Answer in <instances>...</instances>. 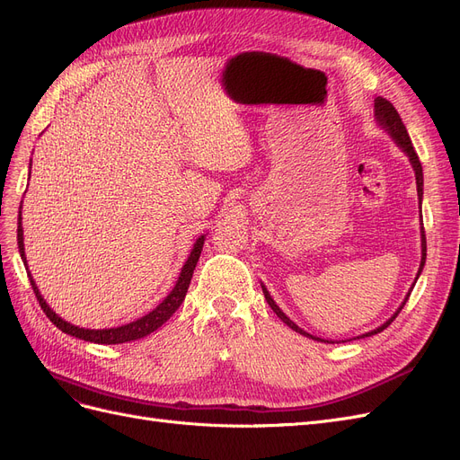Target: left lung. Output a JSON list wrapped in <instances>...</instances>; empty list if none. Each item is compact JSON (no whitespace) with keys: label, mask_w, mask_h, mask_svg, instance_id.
Listing matches in <instances>:
<instances>
[{"label":"left lung","mask_w":460,"mask_h":460,"mask_svg":"<svg viewBox=\"0 0 460 460\" xmlns=\"http://www.w3.org/2000/svg\"><path fill=\"white\" fill-rule=\"evenodd\" d=\"M376 119H377V123L390 134L393 136V140L402 147V151L405 153L407 157H410V163H411V166H413V170H415V180H417V195H419V204H420V200H422V166H420V161H419V155H417V151L413 149V144H411V138H410V134H407V128H405V125L402 123V117H400V113L396 111V108L390 104L388 100H385V98H377L376 100ZM420 248H422V258H420V267H419V273H417V277H415V282H417V279H419V275H420V270H422V267H424V261H427V236H424V227H420ZM415 282H413V286H415ZM413 286H411V290H413ZM261 288H263V296H265V299H267V303H269V307L275 311V314L284 322L286 326H290L294 332H297V333H301V335H305V337H311V339H314V341H324V339H320V337H314V335H311V333H307L305 330H301L297 324H294V322L288 318L282 311H280V307L279 305L275 303V299L270 297V294L267 292V288L261 284ZM411 290L407 292V296H405V299H403V303L400 305V309L390 316L383 326H379L377 330H373V332H367L366 335H362V337H369V335H376V333H379V332H383L385 328H388L390 324H393V320L400 314V311L403 309V305H405V301L410 299V296H411Z\"/></svg>","instance_id":"obj_1"}]
</instances>
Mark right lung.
Here are the masks:
<instances>
[{
    "label": "right lung",
    "mask_w": 460,
    "mask_h": 460,
    "mask_svg": "<svg viewBox=\"0 0 460 460\" xmlns=\"http://www.w3.org/2000/svg\"><path fill=\"white\" fill-rule=\"evenodd\" d=\"M21 208H22V202H21ZM204 239H207V234H200L197 243L193 244V250L190 253V258H187L185 265L181 267V273L178 277V282L176 286L172 288V292H170L163 303H159L155 309H153L151 313H147L146 316L138 318L130 322V324H125V326H119V328H108V330H84V328H79V326H74L70 324V322L62 320L57 313L50 311V307L47 305V301L43 299V296L40 294L38 286H36V280L31 279L30 270H28V279H30V284L33 288V294H36L40 305L43 313L47 314V318L53 322V324L62 330L64 333L72 335V337H79L83 339V341H91V343H98V345H119V343H127V341H134V339H142L146 335H149L151 332L159 330L164 322L172 316L178 307L181 305V301L185 299V294H187V288H190V282H191V277H193V270L197 267V261H199V256L202 252V244H204ZM16 241H19V252H21V258L26 265V256H24V231H22V217H21V212H19V229H16ZM28 267V265H26Z\"/></svg>",
    "instance_id": "obj_1"
}]
</instances>
